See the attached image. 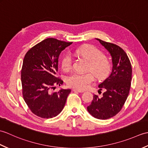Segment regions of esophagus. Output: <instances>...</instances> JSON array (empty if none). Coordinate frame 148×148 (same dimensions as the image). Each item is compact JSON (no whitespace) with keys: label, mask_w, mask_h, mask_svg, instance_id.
Here are the masks:
<instances>
[{"label":"esophagus","mask_w":148,"mask_h":148,"mask_svg":"<svg viewBox=\"0 0 148 148\" xmlns=\"http://www.w3.org/2000/svg\"><path fill=\"white\" fill-rule=\"evenodd\" d=\"M72 91L74 92H79V93H83L84 91L83 90H78V89H73Z\"/></svg>","instance_id":"34e87169"}]
</instances>
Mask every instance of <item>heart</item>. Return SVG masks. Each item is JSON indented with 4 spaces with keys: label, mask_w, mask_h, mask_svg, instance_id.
<instances>
[{
    "label": "heart",
    "mask_w": 148,
    "mask_h": 148,
    "mask_svg": "<svg viewBox=\"0 0 148 148\" xmlns=\"http://www.w3.org/2000/svg\"><path fill=\"white\" fill-rule=\"evenodd\" d=\"M77 55L88 61L87 69L91 72L86 73L73 72L66 78V83L69 86L78 90H85L95 79H104L109 76L111 70V64L109 59L103 56V53L97 47L85 45L75 51ZM72 58L70 53H67L61 58V67L63 70L68 71L71 68Z\"/></svg>",
    "instance_id": "heart-1"
}]
</instances>
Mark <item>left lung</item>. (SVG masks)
Listing matches in <instances>:
<instances>
[{
  "label": "left lung",
  "mask_w": 148,
  "mask_h": 148,
  "mask_svg": "<svg viewBox=\"0 0 148 148\" xmlns=\"http://www.w3.org/2000/svg\"><path fill=\"white\" fill-rule=\"evenodd\" d=\"M97 39L111 53L113 66L111 75L99 85L100 90L105 92L101 97L94 95L87 109L95 118L107 119L117 114L126 102L131 86L132 65L127 53L119 46Z\"/></svg>",
  "instance_id": "8db88e82"
}]
</instances>
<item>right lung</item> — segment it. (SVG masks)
Returning a JSON list of instances; mask_svg holds the SVG:
<instances>
[{
	"mask_svg": "<svg viewBox=\"0 0 148 148\" xmlns=\"http://www.w3.org/2000/svg\"><path fill=\"white\" fill-rule=\"evenodd\" d=\"M72 42L48 38L33 46L25 56L21 72L22 95L30 110L42 118H51L64 109L71 90L52 92L64 81L57 77L58 56Z\"/></svg>",
	"mask_w": 148,
	"mask_h": 148,
	"instance_id": "1",
	"label": "right lung"
}]
</instances>
